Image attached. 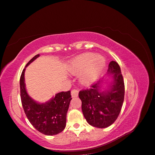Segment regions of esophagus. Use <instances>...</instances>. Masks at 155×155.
Wrapping results in <instances>:
<instances>
[{
    "instance_id": "1",
    "label": "esophagus",
    "mask_w": 155,
    "mask_h": 155,
    "mask_svg": "<svg viewBox=\"0 0 155 155\" xmlns=\"http://www.w3.org/2000/svg\"><path fill=\"white\" fill-rule=\"evenodd\" d=\"M78 95V91L77 90H73L71 91L72 97H77Z\"/></svg>"
}]
</instances>
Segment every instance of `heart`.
Masks as SVG:
<instances>
[{
    "label": "heart",
    "mask_w": 155,
    "mask_h": 155,
    "mask_svg": "<svg viewBox=\"0 0 155 155\" xmlns=\"http://www.w3.org/2000/svg\"><path fill=\"white\" fill-rule=\"evenodd\" d=\"M106 60L101 54L86 52L71 60L68 70L71 74H79L78 80L82 85L90 86L94 83L103 71Z\"/></svg>",
    "instance_id": "b5f03b06"
}]
</instances>
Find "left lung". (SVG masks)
Segmentation results:
<instances>
[{
    "instance_id": "8db88e82",
    "label": "left lung",
    "mask_w": 155,
    "mask_h": 155,
    "mask_svg": "<svg viewBox=\"0 0 155 155\" xmlns=\"http://www.w3.org/2000/svg\"><path fill=\"white\" fill-rule=\"evenodd\" d=\"M107 77L110 82H107ZM104 83L107 84L106 88ZM124 95L125 85L120 67L116 61H112L104 77L93 84L90 90L79 92L82 113L87 122L101 129L113 124L121 112Z\"/></svg>"
}]
</instances>
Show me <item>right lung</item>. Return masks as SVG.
Segmentation results:
<instances>
[{
	"label": "right lung",
	"mask_w": 155,
	"mask_h": 155,
	"mask_svg": "<svg viewBox=\"0 0 155 155\" xmlns=\"http://www.w3.org/2000/svg\"><path fill=\"white\" fill-rule=\"evenodd\" d=\"M39 56L37 54L26 65L20 78L21 103L26 116L32 126L41 133L52 136L62 132L66 126V116L72 99L71 91L58 93L45 103H38L27 93L25 81L26 68Z\"/></svg>",
	"instance_id": "right-lung-1"
}]
</instances>
